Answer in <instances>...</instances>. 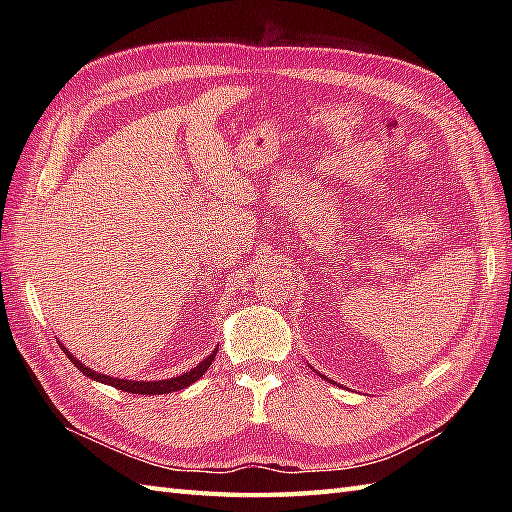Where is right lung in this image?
<instances>
[{"mask_svg": "<svg viewBox=\"0 0 512 512\" xmlns=\"http://www.w3.org/2000/svg\"><path fill=\"white\" fill-rule=\"evenodd\" d=\"M59 345H61V343H59ZM61 350H63V352H65V356H68L70 361L76 365V369H79V372H83L85 376H90L92 380H99V383L112 385V387H116V389L127 391V394H149V396H154V394H169V391H180V389H184V387H189L191 383H195V380H198V378L206 372V369L211 367L213 358H215V354H217V350H213V354H211V356H206L204 361H202L198 367H193L191 372L182 374V376L169 378V380H147V383H143V380L112 378V376H105V374L94 372V369L85 367V365L79 361V358L72 356L68 350H65L63 345H61Z\"/></svg>", "mask_w": 512, "mask_h": 512, "instance_id": "obj_1", "label": "right lung"}]
</instances>
